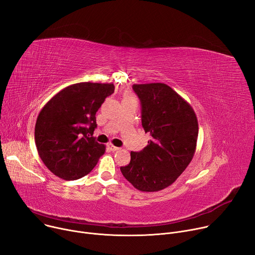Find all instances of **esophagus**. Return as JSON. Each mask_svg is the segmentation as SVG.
Masks as SVG:
<instances>
[{
    "label": "esophagus",
    "instance_id": "1",
    "mask_svg": "<svg viewBox=\"0 0 255 255\" xmlns=\"http://www.w3.org/2000/svg\"><path fill=\"white\" fill-rule=\"evenodd\" d=\"M108 147H109V148H110V150H112V151H117V150H119V149H120L119 147L113 145L112 143H110V144L108 145Z\"/></svg>",
    "mask_w": 255,
    "mask_h": 255
}]
</instances>
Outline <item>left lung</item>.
Returning a JSON list of instances; mask_svg holds the SVG:
<instances>
[{
  "label": "left lung",
  "instance_id": "left-lung-1",
  "mask_svg": "<svg viewBox=\"0 0 255 255\" xmlns=\"http://www.w3.org/2000/svg\"><path fill=\"white\" fill-rule=\"evenodd\" d=\"M140 99L141 122L151 140L139 152H131L123 176L142 192H156L172 185L193 158L198 122L189 103L165 83L134 84Z\"/></svg>",
  "mask_w": 255,
  "mask_h": 255
}]
</instances>
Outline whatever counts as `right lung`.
<instances>
[{
  "mask_svg": "<svg viewBox=\"0 0 255 255\" xmlns=\"http://www.w3.org/2000/svg\"><path fill=\"white\" fill-rule=\"evenodd\" d=\"M114 90L113 83H75L43 106L36 119L34 139L42 163L54 175L77 180L96 167L106 151V145L92 137L96 114Z\"/></svg>",
  "mask_w": 255,
  "mask_h": 255,
  "instance_id": "right-lung-1",
  "label": "right lung"
}]
</instances>
